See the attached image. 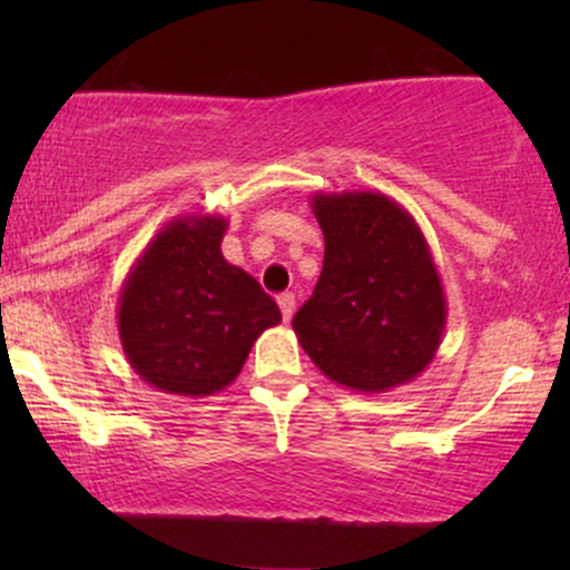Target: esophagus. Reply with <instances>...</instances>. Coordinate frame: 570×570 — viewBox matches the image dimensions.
Instances as JSON below:
<instances>
[{"label":"esophagus","instance_id":"34e87169","mask_svg":"<svg viewBox=\"0 0 570 570\" xmlns=\"http://www.w3.org/2000/svg\"><path fill=\"white\" fill-rule=\"evenodd\" d=\"M278 307H281V316H284V322H289V318L294 316V307H297V303H294V294H281L278 297Z\"/></svg>","mask_w":570,"mask_h":570}]
</instances>
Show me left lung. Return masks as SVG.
<instances>
[{"mask_svg":"<svg viewBox=\"0 0 570 570\" xmlns=\"http://www.w3.org/2000/svg\"><path fill=\"white\" fill-rule=\"evenodd\" d=\"M324 267L294 335L330 381L383 394L440 351L448 299L431 248L404 206L375 189L316 193Z\"/></svg>","mask_w":570,"mask_h":570,"instance_id":"1","label":"left lung"}]
</instances>
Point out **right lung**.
<instances>
[{"instance_id": "right-lung-1", "label": "right lung", "mask_w": 570, "mask_h": 570, "mask_svg": "<svg viewBox=\"0 0 570 570\" xmlns=\"http://www.w3.org/2000/svg\"><path fill=\"white\" fill-rule=\"evenodd\" d=\"M227 219L168 222L130 267L117 299L128 364L166 394L212 396L244 370L254 340L281 322L278 305L222 257Z\"/></svg>"}]
</instances>
